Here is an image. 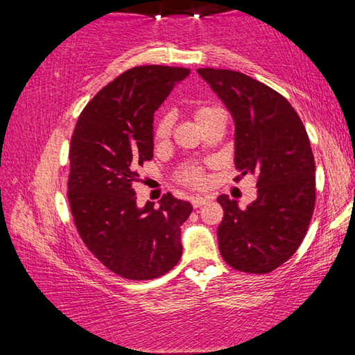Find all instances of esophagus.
<instances>
[{
  "label": "esophagus",
  "instance_id": "1",
  "mask_svg": "<svg viewBox=\"0 0 355 355\" xmlns=\"http://www.w3.org/2000/svg\"><path fill=\"white\" fill-rule=\"evenodd\" d=\"M191 202H192V207H194V208H199V207L205 205V203H208V202H209V197L197 196V197H194V199H192Z\"/></svg>",
  "mask_w": 355,
  "mask_h": 355
}]
</instances>
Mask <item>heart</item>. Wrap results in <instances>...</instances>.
<instances>
[{
  "mask_svg": "<svg viewBox=\"0 0 355 355\" xmlns=\"http://www.w3.org/2000/svg\"><path fill=\"white\" fill-rule=\"evenodd\" d=\"M220 110L216 106H208V105H196L192 106V117L197 122V125L202 128L203 125H205L209 119H211L216 112H219ZM173 127V117L171 112H164L161 114L159 119L156 120L155 123V130H153V136L156 141H164L169 137L171 131ZM180 177H182L183 182L189 183L192 186H202L203 184V177H202V172L199 169H196V167H189V169H184L182 173H180Z\"/></svg>",
  "mask_w": 355,
  "mask_h": 355,
  "instance_id": "b5f03b06",
  "label": "heart"
}]
</instances>
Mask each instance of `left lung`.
Listing matches in <instances>:
<instances>
[{
    "label": "left lung",
    "instance_id": "8db88e82",
    "mask_svg": "<svg viewBox=\"0 0 355 355\" xmlns=\"http://www.w3.org/2000/svg\"><path fill=\"white\" fill-rule=\"evenodd\" d=\"M235 122L239 180L257 177V199L241 209L222 194L220 255L249 274H268L297 250L315 208V158L307 131L285 97L266 84L225 69L197 70Z\"/></svg>",
    "mask_w": 355,
    "mask_h": 355
}]
</instances>
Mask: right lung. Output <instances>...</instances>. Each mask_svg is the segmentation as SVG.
Wrapping results in <instances>:
<instances>
[{"instance_id":"obj_1","label":"right lung","mask_w":355,"mask_h":355,"mask_svg":"<svg viewBox=\"0 0 355 355\" xmlns=\"http://www.w3.org/2000/svg\"><path fill=\"white\" fill-rule=\"evenodd\" d=\"M189 69L133 67L95 95L70 142L69 202L87 249L120 277L150 280L182 257V227L192 205L171 192L159 208L136 203L137 167L153 158V114Z\"/></svg>"}]
</instances>
